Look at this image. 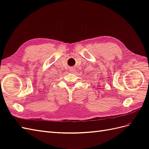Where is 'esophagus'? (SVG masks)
<instances>
[{"label":"esophagus","instance_id":"obj_1","mask_svg":"<svg viewBox=\"0 0 149 149\" xmlns=\"http://www.w3.org/2000/svg\"><path fill=\"white\" fill-rule=\"evenodd\" d=\"M70 71V72H71V73H73V72H74L75 71V70H74V68H71Z\"/></svg>","mask_w":149,"mask_h":149}]
</instances>
